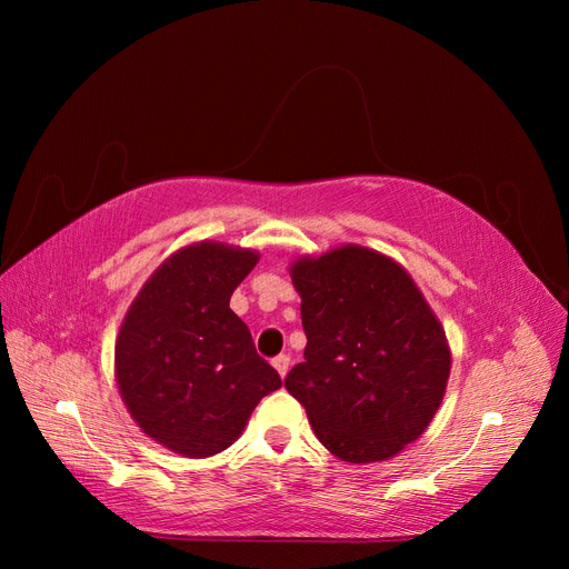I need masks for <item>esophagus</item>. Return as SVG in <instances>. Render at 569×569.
I'll list each match as a JSON object with an SVG mask.
<instances>
[{
    "label": "esophagus",
    "mask_w": 569,
    "mask_h": 569,
    "mask_svg": "<svg viewBox=\"0 0 569 569\" xmlns=\"http://www.w3.org/2000/svg\"><path fill=\"white\" fill-rule=\"evenodd\" d=\"M272 367L279 371V376H281V378H286V373H288V369H290V357H288V355H279V357H274V360H272Z\"/></svg>",
    "instance_id": "34e87169"
}]
</instances>
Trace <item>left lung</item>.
Returning <instances> with one entry per match:
<instances>
[{"label":"left lung","instance_id":"8db88e82","mask_svg":"<svg viewBox=\"0 0 569 569\" xmlns=\"http://www.w3.org/2000/svg\"><path fill=\"white\" fill-rule=\"evenodd\" d=\"M290 277L307 348L286 390L335 457L399 455L433 420L452 365L425 295L399 262L357 244L295 260Z\"/></svg>","mask_w":569,"mask_h":569}]
</instances>
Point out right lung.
Here are the masks:
<instances>
[{"label":"right lung","mask_w":569,"mask_h":569,"mask_svg":"<svg viewBox=\"0 0 569 569\" xmlns=\"http://www.w3.org/2000/svg\"><path fill=\"white\" fill-rule=\"evenodd\" d=\"M256 262V251L219 242L179 249L147 279L117 335L119 395L149 438L182 457L223 452L281 387L230 309Z\"/></svg>","instance_id":"1"}]
</instances>
